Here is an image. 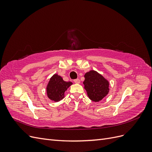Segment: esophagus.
Wrapping results in <instances>:
<instances>
[{
  "instance_id": "34e87169",
  "label": "esophagus",
  "mask_w": 152,
  "mask_h": 152,
  "mask_svg": "<svg viewBox=\"0 0 152 152\" xmlns=\"http://www.w3.org/2000/svg\"><path fill=\"white\" fill-rule=\"evenodd\" d=\"M73 82H75V84H79L80 81V79H75L74 80H73Z\"/></svg>"
}]
</instances>
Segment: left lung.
Wrapping results in <instances>:
<instances>
[{
    "label": "left lung",
    "instance_id": "obj_1",
    "mask_svg": "<svg viewBox=\"0 0 152 152\" xmlns=\"http://www.w3.org/2000/svg\"><path fill=\"white\" fill-rule=\"evenodd\" d=\"M84 81V89L90 99L98 102L107 96L109 92V82L97 72H87Z\"/></svg>",
    "mask_w": 152,
    "mask_h": 152
}]
</instances>
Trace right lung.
Masks as SVG:
<instances>
[{
  "mask_svg": "<svg viewBox=\"0 0 152 152\" xmlns=\"http://www.w3.org/2000/svg\"><path fill=\"white\" fill-rule=\"evenodd\" d=\"M72 83L65 82L62 77L58 74H54L50 79L47 86V94L48 98L55 102H59L65 97V93Z\"/></svg>",
  "mask_w": 152,
  "mask_h": 152,
  "instance_id": "add662e5",
  "label": "right lung"
}]
</instances>
